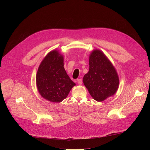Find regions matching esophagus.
Masks as SVG:
<instances>
[{"mask_svg": "<svg viewBox=\"0 0 150 150\" xmlns=\"http://www.w3.org/2000/svg\"><path fill=\"white\" fill-rule=\"evenodd\" d=\"M77 82H78V83L79 85H81V84L82 83V79H78L77 80Z\"/></svg>", "mask_w": 150, "mask_h": 150, "instance_id": "esophagus-1", "label": "esophagus"}]
</instances>
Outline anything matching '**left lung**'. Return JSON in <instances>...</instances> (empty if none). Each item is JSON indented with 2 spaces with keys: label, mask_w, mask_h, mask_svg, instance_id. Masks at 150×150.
I'll return each instance as SVG.
<instances>
[{
  "label": "left lung",
  "mask_w": 150,
  "mask_h": 150,
  "mask_svg": "<svg viewBox=\"0 0 150 150\" xmlns=\"http://www.w3.org/2000/svg\"><path fill=\"white\" fill-rule=\"evenodd\" d=\"M89 66L83 82L91 96L99 102L113 96L118 90L119 78L108 57L100 50H93L89 56Z\"/></svg>",
  "instance_id": "1"
}]
</instances>
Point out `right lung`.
<instances>
[{
  "mask_svg": "<svg viewBox=\"0 0 150 150\" xmlns=\"http://www.w3.org/2000/svg\"><path fill=\"white\" fill-rule=\"evenodd\" d=\"M63 56L59 50L50 51L40 63L36 74V85L41 96L53 103H60L76 85L63 67Z\"/></svg>",
  "mask_w": 150,
  "mask_h": 150,
  "instance_id": "right-lung-1",
  "label": "right lung"
}]
</instances>
